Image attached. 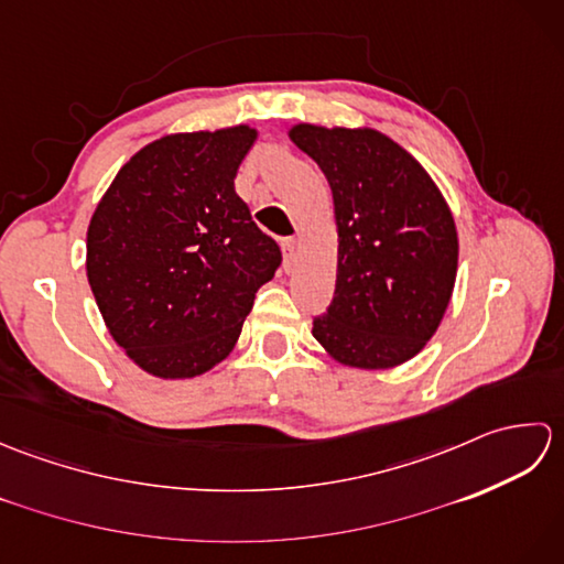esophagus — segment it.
<instances>
[{"mask_svg":"<svg viewBox=\"0 0 564 564\" xmlns=\"http://www.w3.org/2000/svg\"><path fill=\"white\" fill-rule=\"evenodd\" d=\"M281 249H283V267L291 269V263L295 261V239L291 237L281 239Z\"/></svg>","mask_w":564,"mask_h":564,"instance_id":"34e87169","label":"esophagus"}]
</instances>
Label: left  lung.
I'll return each instance as SVG.
<instances>
[{
  "label": "left lung",
  "instance_id": "8db88e82",
  "mask_svg": "<svg viewBox=\"0 0 564 564\" xmlns=\"http://www.w3.org/2000/svg\"><path fill=\"white\" fill-rule=\"evenodd\" d=\"M291 140L325 172L339 230L337 289L313 337L354 368L410 361L438 329L458 269L446 200L378 130L303 123Z\"/></svg>",
  "mask_w": 564,
  "mask_h": 564
}]
</instances>
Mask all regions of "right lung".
I'll return each instance as SVG.
<instances>
[{
	"label": "right lung",
	"mask_w": 564,
	"mask_h": 564,
	"mask_svg": "<svg viewBox=\"0 0 564 564\" xmlns=\"http://www.w3.org/2000/svg\"><path fill=\"white\" fill-rule=\"evenodd\" d=\"M254 140L247 126L154 140L91 215V293L116 344L152 376L194 378L220 364L281 267L275 239L235 191Z\"/></svg>",
	"instance_id": "1"
}]
</instances>
